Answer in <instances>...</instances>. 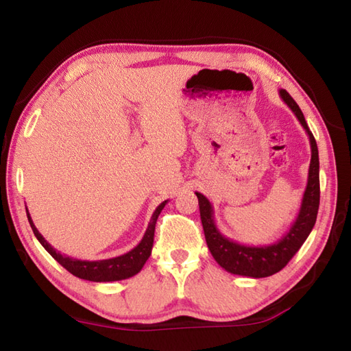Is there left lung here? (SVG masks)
<instances>
[{
  "instance_id": "1",
  "label": "left lung",
  "mask_w": 351,
  "mask_h": 351,
  "mask_svg": "<svg viewBox=\"0 0 351 351\" xmlns=\"http://www.w3.org/2000/svg\"><path fill=\"white\" fill-rule=\"evenodd\" d=\"M280 95L284 103L295 113L300 125L304 127L309 137V145H311V162H309L306 189L304 191L299 214L290 226L289 232L271 245H243V243L232 241L218 230L214 219V208L210 202L202 193L195 191L199 199L203 232H205L210 254L227 272L250 276V278L271 276L280 272L290 262L291 257L296 254L311 233L320 205V162L315 138L309 132L302 110L299 109V106L291 99L290 94L286 89H280Z\"/></svg>"
}]
</instances>
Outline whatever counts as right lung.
<instances>
[{
  "instance_id": "add662e5",
  "label": "right lung",
  "mask_w": 351,
  "mask_h": 351,
  "mask_svg": "<svg viewBox=\"0 0 351 351\" xmlns=\"http://www.w3.org/2000/svg\"><path fill=\"white\" fill-rule=\"evenodd\" d=\"M166 203L167 200L160 203L157 209L154 210V214L149 219L148 229H146L142 241L138 242L132 251H128L125 254L118 256V257L106 258V260H94V262H89V260H77V258L61 254L60 251H56L51 243H49L42 234H40L37 227L34 226V223H32L28 209H27V215H28V221L31 224V229L34 232L38 242L42 243L49 254H51L62 267L67 269L70 274L77 276V278L94 281V282H110V281H121V280L132 278V276H134L136 274L142 271L146 260H148L151 256L152 243H154V232H156V223L162 208L166 206Z\"/></svg>"
}]
</instances>
